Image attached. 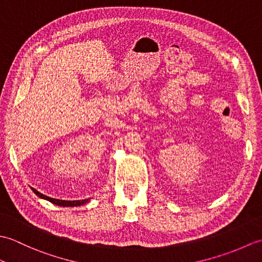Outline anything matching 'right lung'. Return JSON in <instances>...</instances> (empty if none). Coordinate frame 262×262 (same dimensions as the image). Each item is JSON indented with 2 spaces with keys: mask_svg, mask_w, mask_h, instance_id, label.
<instances>
[{
  "mask_svg": "<svg viewBox=\"0 0 262 262\" xmlns=\"http://www.w3.org/2000/svg\"><path fill=\"white\" fill-rule=\"evenodd\" d=\"M31 189L33 190V192L37 194V196L41 197L43 199H47V200H49V202L55 204V205L65 206V207H66V206H69V207H70V206H71V207H73V206H80V205H83V204H86L89 202V199H82V200H60V199H54V198L47 197V196H45V194L40 193L39 191H37L36 189H33V188H31Z\"/></svg>",
  "mask_w": 262,
  "mask_h": 262,
  "instance_id": "add662e5",
  "label": "right lung"
}]
</instances>
